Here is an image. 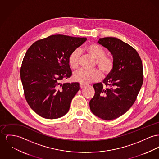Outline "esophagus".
Segmentation results:
<instances>
[{"mask_svg": "<svg viewBox=\"0 0 159 159\" xmlns=\"http://www.w3.org/2000/svg\"><path fill=\"white\" fill-rule=\"evenodd\" d=\"M86 85L85 84H84V83H81L80 84V87H81V89H83V88H84L85 86Z\"/></svg>", "mask_w": 159, "mask_h": 159, "instance_id": "obj_1", "label": "esophagus"}]
</instances>
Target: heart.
Returning a JSON list of instances; mask_svg holds the SVG:
<instances>
[{
  "label": "heart",
  "instance_id": "1",
  "mask_svg": "<svg viewBox=\"0 0 159 159\" xmlns=\"http://www.w3.org/2000/svg\"><path fill=\"white\" fill-rule=\"evenodd\" d=\"M85 51L96 59V64L99 69L105 74H108L113 70L114 67L113 60L106 55L105 50L99 45L90 44L87 46ZM80 51L76 49L69 57V63L73 69L78 68L80 66ZM102 77L101 72L97 69L85 70L81 69L75 71L73 78L75 81L81 83H90L99 80Z\"/></svg>",
  "mask_w": 159,
  "mask_h": 159
}]
</instances>
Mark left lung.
<instances>
[{
    "label": "left lung",
    "instance_id": "obj_1",
    "mask_svg": "<svg viewBox=\"0 0 159 159\" xmlns=\"http://www.w3.org/2000/svg\"><path fill=\"white\" fill-rule=\"evenodd\" d=\"M98 43L113 55L114 67L102 83L93 84L95 95L90 108L96 116L106 120L122 116L133 105L143 84V70L138 52L115 37L99 39Z\"/></svg>",
    "mask_w": 159,
    "mask_h": 159
}]
</instances>
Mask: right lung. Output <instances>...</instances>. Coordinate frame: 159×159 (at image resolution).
I'll use <instances>...</instances> for the list:
<instances>
[{"label":"right lung","mask_w":159,"mask_h":159,"mask_svg":"<svg viewBox=\"0 0 159 159\" xmlns=\"http://www.w3.org/2000/svg\"><path fill=\"white\" fill-rule=\"evenodd\" d=\"M86 40L52 35L34 43L26 51L20 69L21 83L28 104L39 116L54 119L68 112L80 85L61 82L72 75L70 54Z\"/></svg>","instance_id":"right-lung-1"}]
</instances>
